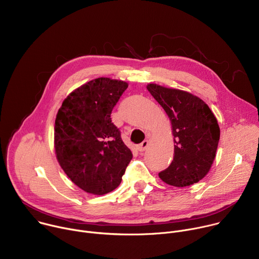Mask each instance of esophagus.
Here are the masks:
<instances>
[{
  "label": "esophagus",
  "mask_w": 259,
  "mask_h": 259,
  "mask_svg": "<svg viewBox=\"0 0 259 259\" xmlns=\"http://www.w3.org/2000/svg\"><path fill=\"white\" fill-rule=\"evenodd\" d=\"M149 146V140H143L140 144H138L137 145V150L139 151V152H143V151H145L146 150V147Z\"/></svg>",
  "instance_id": "34e87169"
}]
</instances>
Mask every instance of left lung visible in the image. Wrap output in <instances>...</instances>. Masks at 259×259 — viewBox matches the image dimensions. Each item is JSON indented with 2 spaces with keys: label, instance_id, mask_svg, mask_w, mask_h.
Returning <instances> with one entry per match:
<instances>
[{
  "label": "left lung",
  "instance_id": "1",
  "mask_svg": "<svg viewBox=\"0 0 259 259\" xmlns=\"http://www.w3.org/2000/svg\"><path fill=\"white\" fill-rule=\"evenodd\" d=\"M146 88L170 118L175 143L173 161L159 177L177 188L197 183L215 159L220 136L215 116L202 99L189 92L157 84Z\"/></svg>",
  "mask_w": 259,
  "mask_h": 259
}]
</instances>
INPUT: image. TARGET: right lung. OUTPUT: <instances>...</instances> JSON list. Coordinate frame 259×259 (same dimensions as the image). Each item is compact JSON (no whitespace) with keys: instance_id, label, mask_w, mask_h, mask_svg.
Returning <instances> with one entry per match:
<instances>
[{"instance_id":"right-lung-1","label":"right lung","mask_w":259,"mask_h":259,"mask_svg":"<svg viewBox=\"0 0 259 259\" xmlns=\"http://www.w3.org/2000/svg\"><path fill=\"white\" fill-rule=\"evenodd\" d=\"M128 84L98 78L72 91L59 108L54 128L59 165L83 191H114L132 160V153L110 119Z\"/></svg>"}]
</instances>
